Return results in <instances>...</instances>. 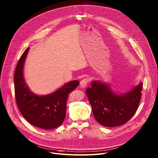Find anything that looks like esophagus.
<instances>
[{"label": "esophagus", "instance_id": "34e87169", "mask_svg": "<svg viewBox=\"0 0 158 158\" xmlns=\"http://www.w3.org/2000/svg\"><path fill=\"white\" fill-rule=\"evenodd\" d=\"M89 82V79L87 77L86 78H84L81 80V81L80 82V86L82 87V88H85L86 85Z\"/></svg>", "mask_w": 158, "mask_h": 158}]
</instances>
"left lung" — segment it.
<instances>
[{"mask_svg":"<svg viewBox=\"0 0 158 158\" xmlns=\"http://www.w3.org/2000/svg\"><path fill=\"white\" fill-rule=\"evenodd\" d=\"M142 87L140 82L130 91L118 95L106 84L92 82L86 94L96 121L107 127H119L128 122L137 110Z\"/></svg>","mask_w":158,"mask_h":158,"instance_id":"8db88e82","label":"left lung"}]
</instances>
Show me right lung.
Segmentation results:
<instances>
[{"label":"right lung","mask_w":158,"mask_h":158,"mask_svg":"<svg viewBox=\"0 0 158 158\" xmlns=\"http://www.w3.org/2000/svg\"><path fill=\"white\" fill-rule=\"evenodd\" d=\"M29 48L21 56L15 73V92L16 104L25 119L36 127L51 130L64 122L69 94L79 85L78 81L68 82L47 96L39 97L28 88L23 76L24 61Z\"/></svg>","instance_id":"1"}]
</instances>
